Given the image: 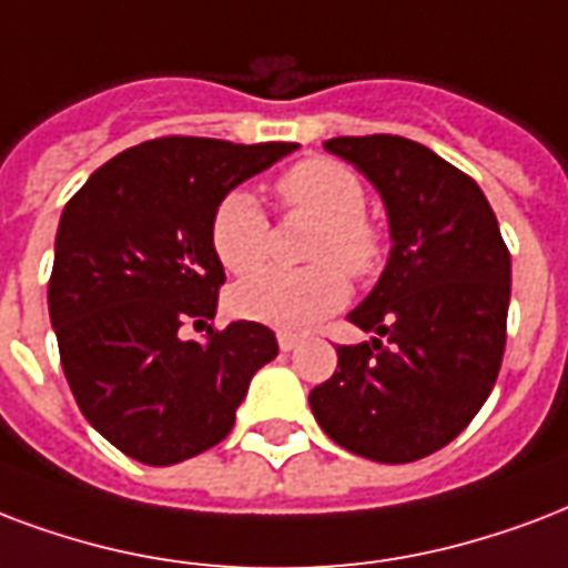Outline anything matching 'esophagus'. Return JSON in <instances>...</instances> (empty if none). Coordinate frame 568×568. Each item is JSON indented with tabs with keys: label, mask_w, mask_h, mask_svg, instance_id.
Here are the masks:
<instances>
[{
	"label": "esophagus",
	"mask_w": 568,
	"mask_h": 568,
	"mask_svg": "<svg viewBox=\"0 0 568 568\" xmlns=\"http://www.w3.org/2000/svg\"><path fill=\"white\" fill-rule=\"evenodd\" d=\"M276 342H280V348H283V352H294L303 339L297 336V333H276Z\"/></svg>",
	"instance_id": "esophagus-1"
}]
</instances>
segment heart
Instances as JSON below:
<instances>
[{
	"label": "heart",
	"mask_w": 568,
	"mask_h": 568,
	"mask_svg": "<svg viewBox=\"0 0 568 568\" xmlns=\"http://www.w3.org/2000/svg\"><path fill=\"white\" fill-rule=\"evenodd\" d=\"M274 193L285 211L318 220L310 244V262L315 265L255 274L271 253V223L253 193L241 187L229 190L216 202L207 241L229 274H255L229 292V306L237 318L285 333L310 331L348 301V280L342 270L354 280L378 274L387 255V237L366 214L363 181L339 160H297L276 179Z\"/></svg>",
	"instance_id": "b5f03b06"
}]
</instances>
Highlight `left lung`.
I'll list each match as a JSON object with an SVG mask.
<instances>
[{"label":"left lung","instance_id":"obj_1","mask_svg":"<svg viewBox=\"0 0 568 568\" xmlns=\"http://www.w3.org/2000/svg\"><path fill=\"white\" fill-rule=\"evenodd\" d=\"M378 187L393 250L378 285L348 315L372 342L339 345L310 393L324 428L354 456L405 465L458 438L495 387L506 348L509 250L483 190L405 136L324 142Z\"/></svg>","mask_w":568,"mask_h":568}]
</instances>
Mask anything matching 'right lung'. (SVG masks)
<instances>
[{
    "mask_svg": "<svg viewBox=\"0 0 568 568\" xmlns=\"http://www.w3.org/2000/svg\"><path fill=\"white\" fill-rule=\"evenodd\" d=\"M297 142L235 145L160 136L106 160L64 205L50 274V322L64 378L112 447L142 465H179L216 447L265 363L271 327H207L226 283L207 226L220 199Z\"/></svg>",
    "mask_w": 568,
    "mask_h": 568,
    "instance_id": "obj_1",
    "label": "right lung"
}]
</instances>
